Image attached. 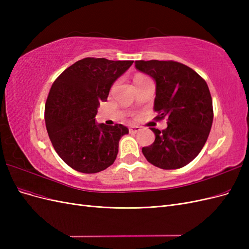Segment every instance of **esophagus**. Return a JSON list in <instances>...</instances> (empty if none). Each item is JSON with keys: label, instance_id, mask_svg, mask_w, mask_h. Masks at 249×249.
I'll use <instances>...</instances> for the list:
<instances>
[{"label": "esophagus", "instance_id": "obj_1", "mask_svg": "<svg viewBox=\"0 0 249 249\" xmlns=\"http://www.w3.org/2000/svg\"><path fill=\"white\" fill-rule=\"evenodd\" d=\"M140 130H141L140 126H138V125H131V126L129 127L130 133H137V132H139Z\"/></svg>", "mask_w": 249, "mask_h": 249}]
</instances>
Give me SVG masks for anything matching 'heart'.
<instances>
[{"instance_id": "1", "label": "heart", "mask_w": 249, "mask_h": 249, "mask_svg": "<svg viewBox=\"0 0 249 249\" xmlns=\"http://www.w3.org/2000/svg\"><path fill=\"white\" fill-rule=\"evenodd\" d=\"M140 78H144V77H142V76H138V77L135 78V80H136V79H140Z\"/></svg>"}]
</instances>
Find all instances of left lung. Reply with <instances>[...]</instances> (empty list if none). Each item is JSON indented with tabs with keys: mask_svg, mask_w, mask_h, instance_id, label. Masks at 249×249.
I'll return each instance as SVG.
<instances>
[{
	"mask_svg": "<svg viewBox=\"0 0 249 249\" xmlns=\"http://www.w3.org/2000/svg\"><path fill=\"white\" fill-rule=\"evenodd\" d=\"M135 67L156 83L155 111L167 117V127H150L155 141L142 147L146 160L162 169L186 166L197 157L213 123L212 97L206 81L190 67L176 61L138 60Z\"/></svg>",
	"mask_w": 249,
	"mask_h": 249,
	"instance_id": "1",
	"label": "left lung"
}]
</instances>
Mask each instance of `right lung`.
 I'll return each instance as SVG.
<instances>
[{"mask_svg": "<svg viewBox=\"0 0 249 249\" xmlns=\"http://www.w3.org/2000/svg\"><path fill=\"white\" fill-rule=\"evenodd\" d=\"M132 64V60L84 58L53 83L44 110L47 131L59 157L74 170L95 173L114 163L119 140L129 129L97 124L95 115L113 83Z\"/></svg>", "mask_w": 249, "mask_h": 249, "instance_id": "obj_1", "label": "right lung"}]
</instances>
